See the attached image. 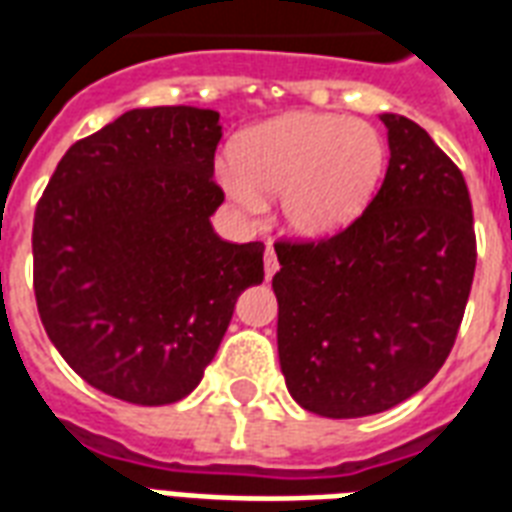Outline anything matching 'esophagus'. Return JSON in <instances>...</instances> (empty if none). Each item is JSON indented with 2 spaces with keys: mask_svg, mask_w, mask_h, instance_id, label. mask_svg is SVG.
<instances>
[{
  "mask_svg": "<svg viewBox=\"0 0 512 512\" xmlns=\"http://www.w3.org/2000/svg\"><path fill=\"white\" fill-rule=\"evenodd\" d=\"M277 267H280V261H277V253L275 248L267 243V251H264V275H267V280L277 272Z\"/></svg>",
  "mask_w": 512,
  "mask_h": 512,
  "instance_id": "1",
  "label": "esophagus"
}]
</instances>
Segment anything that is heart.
I'll return each mask as SVG.
<instances>
[{"label":"heart","instance_id":"heart-1","mask_svg":"<svg viewBox=\"0 0 512 512\" xmlns=\"http://www.w3.org/2000/svg\"><path fill=\"white\" fill-rule=\"evenodd\" d=\"M384 168V144L371 125L339 114H285L248 130L221 181L243 208L261 211L264 194H283L288 227L326 237L366 208Z\"/></svg>","mask_w":512,"mask_h":512}]
</instances>
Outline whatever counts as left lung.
I'll list each match as a JSON object with an SVG mask.
<instances>
[{"mask_svg":"<svg viewBox=\"0 0 512 512\" xmlns=\"http://www.w3.org/2000/svg\"><path fill=\"white\" fill-rule=\"evenodd\" d=\"M390 165L358 219L277 240V352L293 400L352 419L398 406L449 358L475 275L462 170L417 122L382 114Z\"/></svg>","mask_w":512,"mask_h":512,"instance_id":"1","label":"left lung"}]
</instances>
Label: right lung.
<instances>
[{
    "label": "right lung",
    "mask_w": 512,
    "mask_h": 512,
    "mask_svg": "<svg viewBox=\"0 0 512 512\" xmlns=\"http://www.w3.org/2000/svg\"><path fill=\"white\" fill-rule=\"evenodd\" d=\"M219 112L133 109L79 138L39 197L34 296L50 342L90 387L138 406L200 384L264 243L211 227Z\"/></svg>",
    "instance_id": "1"
}]
</instances>
